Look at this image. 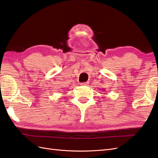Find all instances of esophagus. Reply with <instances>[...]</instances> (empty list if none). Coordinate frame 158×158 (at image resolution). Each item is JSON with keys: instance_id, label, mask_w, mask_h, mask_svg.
Masks as SVG:
<instances>
[{"instance_id": "esophagus-1", "label": "esophagus", "mask_w": 158, "mask_h": 158, "mask_svg": "<svg viewBox=\"0 0 158 158\" xmlns=\"http://www.w3.org/2000/svg\"><path fill=\"white\" fill-rule=\"evenodd\" d=\"M81 85H82V86H86V85H88V83H87V82L81 83Z\"/></svg>"}]
</instances>
